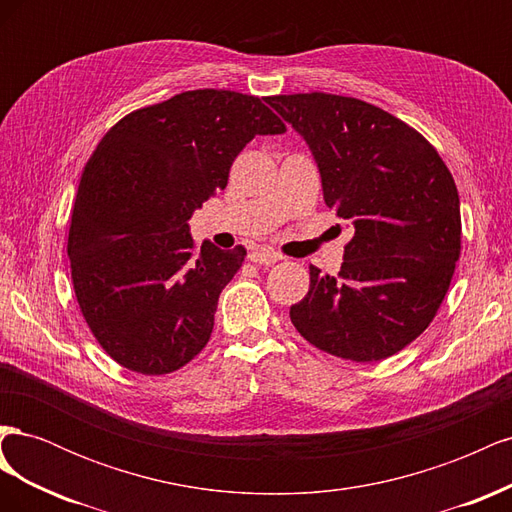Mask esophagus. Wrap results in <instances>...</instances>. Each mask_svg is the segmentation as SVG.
<instances>
[{
  "label": "esophagus",
  "instance_id": "34e87169",
  "mask_svg": "<svg viewBox=\"0 0 512 512\" xmlns=\"http://www.w3.org/2000/svg\"><path fill=\"white\" fill-rule=\"evenodd\" d=\"M250 260L256 262V265H275L277 260H282V256L277 254L275 250H271V247H258V250H254L250 254Z\"/></svg>",
  "mask_w": 512,
  "mask_h": 512
}]
</instances>
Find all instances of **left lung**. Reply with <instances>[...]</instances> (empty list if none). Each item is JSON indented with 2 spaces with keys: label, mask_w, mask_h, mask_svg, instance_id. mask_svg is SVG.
I'll return each instance as SVG.
<instances>
[{
  "label": "left lung",
  "mask_w": 512,
  "mask_h": 512,
  "mask_svg": "<svg viewBox=\"0 0 512 512\" xmlns=\"http://www.w3.org/2000/svg\"><path fill=\"white\" fill-rule=\"evenodd\" d=\"M267 102L305 138L324 203L354 228L335 277L309 267L290 320L346 361L393 356L429 327L453 280L461 213L451 170L423 134L374 104L322 91Z\"/></svg>",
  "instance_id": "obj_1"
}]
</instances>
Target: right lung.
<instances>
[{
	"instance_id": "add662e5",
	"label": "right lung",
	"mask_w": 512,
	"mask_h": 512,
	"mask_svg": "<svg viewBox=\"0 0 512 512\" xmlns=\"http://www.w3.org/2000/svg\"><path fill=\"white\" fill-rule=\"evenodd\" d=\"M282 132L256 96L194 89L104 134L79 181L68 256L87 327L121 367L162 376L207 346L220 292L247 252L209 241L196 250L188 220L226 188L254 136Z\"/></svg>"
}]
</instances>
